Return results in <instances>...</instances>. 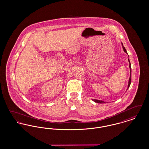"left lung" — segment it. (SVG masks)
Masks as SVG:
<instances>
[{
  "instance_id": "left-lung-1",
  "label": "left lung",
  "mask_w": 149,
  "mask_h": 149,
  "mask_svg": "<svg viewBox=\"0 0 149 149\" xmlns=\"http://www.w3.org/2000/svg\"><path fill=\"white\" fill-rule=\"evenodd\" d=\"M122 47H123V51L126 53V54H127V51L125 49V47L123 46V43H122ZM128 62H129V63H130V65H129V67H130V78H129V80H128V86L127 88V91L128 89L129 88V87H130V84H131V63H130V60H129V58H128ZM93 101H94L95 103H105V102H104V101H102V100H97V99H92Z\"/></svg>"
}]
</instances>
